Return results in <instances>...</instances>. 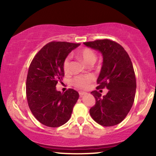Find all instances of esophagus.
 <instances>
[{
    "label": "esophagus",
    "mask_w": 156,
    "mask_h": 156,
    "mask_svg": "<svg viewBox=\"0 0 156 156\" xmlns=\"http://www.w3.org/2000/svg\"><path fill=\"white\" fill-rule=\"evenodd\" d=\"M79 94H80V97H82L84 95L87 94V93L84 92V91H80V92H79Z\"/></svg>",
    "instance_id": "34e87169"
}]
</instances>
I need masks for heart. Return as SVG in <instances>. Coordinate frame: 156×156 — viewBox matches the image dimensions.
I'll return each instance as SVG.
<instances>
[{"instance_id":"1","label":"heart","mask_w":156,"mask_h":156,"mask_svg":"<svg viewBox=\"0 0 156 156\" xmlns=\"http://www.w3.org/2000/svg\"><path fill=\"white\" fill-rule=\"evenodd\" d=\"M78 58L87 65H93L97 60V56L95 52L89 48H84L79 51L76 54ZM63 69L65 73H68L70 70V57H66L63 62ZM94 78L91 75L76 76L72 80V84L76 88L85 89L88 88L90 83L92 82Z\"/></svg>"}]
</instances>
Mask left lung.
I'll use <instances>...</instances> for the list:
<instances>
[{"mask_svg":"<svg viewBox=\"0 0 156 156\" xmlns=\"http://www.w3.org/2000/svg\"><path fill=\"white\" fill-rule=\"evenodd\" d=\"M84 44L101 54L103 62L97 89L106 87L108 90L104 96L97 90L91 92L96 99L95 105L89 110L91 118L104 126L119 124L129 114L135 98L136 76L131 59L124 48L112 40Z\"/></svg>","mask_w":156,"mask_h":156,"instance_id":"left-lung-1","label":"left lung"}]
</instances>
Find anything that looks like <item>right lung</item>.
Returning a JSON list of instances; mask_svg holds the SVG:
<instances>
[{"label": "right lung", "mask_w": 156, "mask_h": 156, "mask_svg": "<svg viewBox=\"0 0 156 156\" xmlns=\"http://www.w3.org/2000/svg\"><path fill=\"white\" fill-rule=\"evenodd\" d=\"M80 44L51 42L44 45L30 65L26 80L28 106L37 120L49 127H59L71 117L79 93L69 89L65 93L56 85L65 75L63 62Z\"/></svg>", "instance_id": "right-lung-1"}]
</instances>
